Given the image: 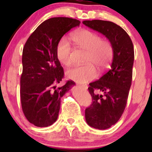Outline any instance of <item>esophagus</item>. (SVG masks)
<instances>
[{
    "label": "esophagus",
    "instance_id": "1",
    "mask_svg": "<svg viewBox=\"0 0 152 152\" xmlns=\"http://www.w3.org/2000/svg\"><path fill=\"white\" fill-rule=\"evenodd\" d=\"M79 86L81 87V88H83V89H85V90H86L87 88H88V86H87V85H80L79 84Z\"/></svg>",
    "mask_w": 152,
    "mask_h": 152
}]
</instances>
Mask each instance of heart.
I'll return each instance as SVG.
<instances>
[{"label":"heart","mask_w":152,"mask_h":152,"mask_svg":"<svg viewBox=\"0 0 152 152\" xmlns=\"http://www.w3.org/2000/svg\"><path fill=\"white\" fill-rule=\"evenodd\" d=\"M72 39L79 48L86 50L84 62L86 65L77 66L66 72L69 79L78 83H86L96 77V68L104 71L109 67L114 56V49L111 42L102 39L96 33L87 29H82L72 34ZM72 47L66 38L58 41L56 50L58 61L64 66H69L72 63Z\"/></svg>","instance_id":"obj_1"}]
</instances>
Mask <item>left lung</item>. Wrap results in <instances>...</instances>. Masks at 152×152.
<instances>
[{
    "mask_svg": "<svg viewBox=\"0 0 152 152\" xmlns=\"http://www.w3.org/2000/svg\"><path fill=\"white\" fill-rule=\"evenodd\" d=\"M83 23L105 36L114 49L111 69L99 80L89 83L92 104L85 110L90 126L106 129L119 120L126 107L132 80L134 46L126 31L114 23L92 20Z\"/></svg>",
    "mask_w": 152,
    "mask_h": 152,
    "instance_id": "left-lung-1",
    "label": "left lung"
}]
</instances>
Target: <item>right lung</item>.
I'll list each match as a JSON object with an SVG mask.
<instances>
[{
  "label": "right lung",
  "instance_id": "obj_1",
  "mask_svg": "<svg viewBox=\"0 0 152 152\" xmlns=\"http://www.w3.org/2000/svg\"><path fill=\"white\" fill-rule=\"evenodd\" d=\"M80 23L66 17L49 18L38 26L25 43L20 102L26 118L36 126L46 127L56 121L61 99L75 85L73 81H68L63 86L56 88L64 72L56 50L63 36L79 26Z\"/></svg>",
  "mask_w": 152,
  "mask_h": 152
}]
</instances>
